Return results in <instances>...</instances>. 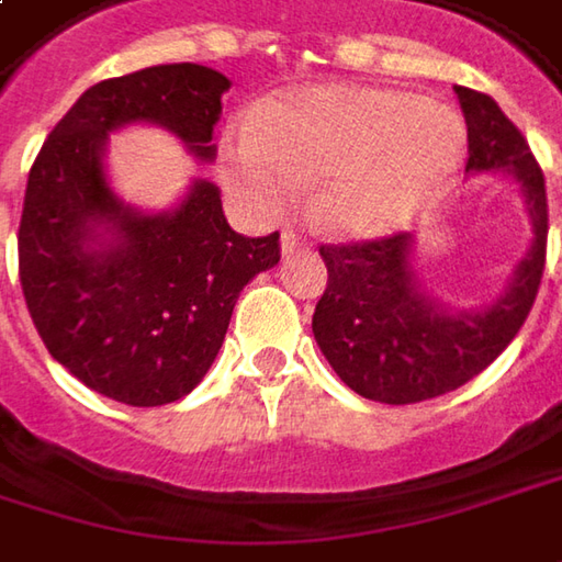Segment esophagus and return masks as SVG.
<instances>
[{
  "label": "esophagus",
  "instance_id": "34e87169",
  "mask_svg": "<svg viewBox=\"0 0 562 562\" xmlns=\"http://www.w3.org/2000/svg\"><path fill=\"white\" fill-rule=\"evenodd\" d=\"M300 249H306V239L294 234V231H284L281 234V256H294Z\"/></svg>",
  "mask_w": 562,
  "mask_h": 562
}]
</instances>
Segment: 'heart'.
I'll return each instance as SVG.
<instances>
[{"label": "heart", "mask_w": 562, "mask_h": 562, "mask_svg": "<svg viewBox=\"0 0 562 562\" xmlns=\"http://www.w3.org/2000/svg\"><path fill=\"white\" fill-rule=\"evenodd\" d=\"M464 155L462 120L379 85H313L256 103L221 138V177L259 217H281L323 177L316 217L345 237L411 224Z\"/></svg>", "instance_id": "b5f03b06"}]
</instances>
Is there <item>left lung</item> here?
<instances>
[{
	"instance_id": "left-lung-1",
	"label": "left lung",
	"mask_w": 562,
	"mask_h": 562,
	"mask_svg": "<svg viewBox=\"0 0 562 562\" xmlns=\"http://www.w3.org/2000/svg\"><path fill=\"white\" fill-rule=\"evenodd\" d=\"M468 126L464 173H499L521 186L531 246L506 288L481 306H449L414 271V234L323 246L328 288L313 313L316 345L357 395L414 405L446 395L487 370L519 335L548 256V192L528 142L496 100L456 88Z\"/></svg>"
}]
</instances>
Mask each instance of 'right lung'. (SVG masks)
Returning <instances> with one entry per match:
<instances>
[{
	"label": "right lung",
	"instance_id": "obj_1",
	"mask_svg": "<svg viewBox=\"0 0 562 562\" xmlns=\"http://www.w3.org/2000/svg\"><path fill=\"white\" fill-rule=\"evenodd\" d=\"M227 75L151 66L71 103L31 167L18 271L46 351L88 389L132 407L170 405L209 373L239 291L278 266V234L243 237L221 189L192 180L167 211L123 202L106 173L110 132L148 123L214 160Z\"/></svg>",
	"mask_w": 562,
	"mask_h": 562
}]
</instances>
